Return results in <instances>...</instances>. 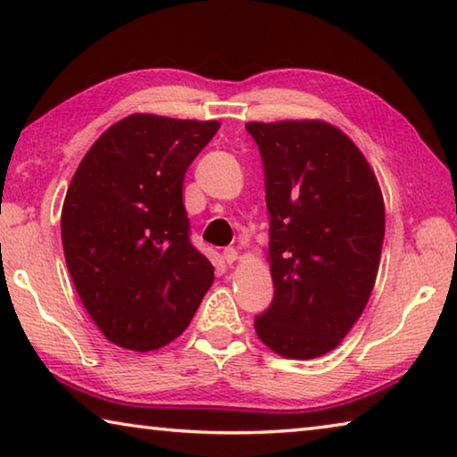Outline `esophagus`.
Wrapping results in <instances>:
<instances>
[{
    "label": "esophagus",
    "instance_id": "1",
    "mask_svg": "<svg viewBox=\"0 0 457 457\" xmlns=\"http://www.w3.org/2000/svg\"><path fill=\"white\" fill-rule=\"evenodd\" d=\"M237 258H239V252L236 247H226V250H223V260H226V264H234V262H237Z\"/></svg>",
    "mask_w": 457,
    "mask_h": 457
}]
</instances>
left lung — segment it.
<instances>
[{
    "instance_id": "left-lung-1",
    "label": "left lung",
    "mask_w": 457,
    "mask_h": 457,
    "mask_svg": "<svg viewBox=\"0 0 457 457\" xmlns=\"http://www.w3.org/2000/svg\"><path fill=\"white\" fill-rule=\"evenodd\" d=\"M245 129L264 163L276 288L253 327L286 359L322 357L349 335L373 292L385 237L381 187L359 146L328 122Z\"/></svg>"
}]
</instances>
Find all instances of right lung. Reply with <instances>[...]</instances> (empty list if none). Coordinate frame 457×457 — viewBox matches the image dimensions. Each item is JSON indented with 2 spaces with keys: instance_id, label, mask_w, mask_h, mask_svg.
<instances>
[{
  "instance_id": "add662e5",
  "label": "right lung",
  "mask_w": 457,
  "mask_h": 457,
  "mask_svg": "<svg viewBox=\"0 0 457 457\" xmlns=\"http://www.w3.org/2000/svg\"><path fill=\"white\" fill-rule=\"evenodd\" d=\"M218 120L130 114L84 154L62 205L68 272L100 332L161 349L189 327L213 266L189 242L183 179Z\"/></svg>"
}]
</instances>
